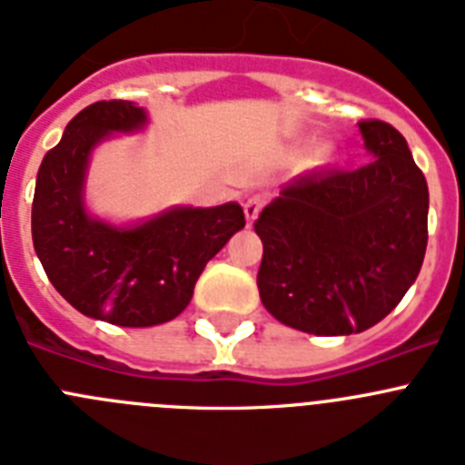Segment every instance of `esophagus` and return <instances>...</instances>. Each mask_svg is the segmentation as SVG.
Instances as JSON below:
<instances>
[{"mask_svg":"<svg viewBox=\"0 0 465 465\" xmlns=\"http://www.w3.org/2000/svg\"><path fill=\"white\" fill-rule=\"evenodd\" d=\"M265 207V197L262 195H252V197H246V203H244V216H246V223L252 225L253 221L258 219V213H261V209Z\"/></svg>","mask_w":465,"mask_h":465,"instance_id":"obj_1","label":"esophagus"}]
</instances>
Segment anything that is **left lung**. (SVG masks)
I'll use <instances>...</instances> for the list:
<instances>
[{
    "mask_svg": "<svg viewBox=\"0 0 465 465\" xmlns=\"http://www.w3.org/2000/svg\"><path fill=\"white\" fill-rule=\"evenodd\" d=\"M359 130L375 155L368 165L298 176L253 225L262 242V305L310 335H351L380 323L424 262V174L396 127L361 121Z\"/></svg>",
    "mask_w": 465,
    "mask_h": 465,
    "instance_id": "left-lung-1",
    "label": "left lung"
}]
</instances>
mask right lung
<instances>
[{"mask_svg":"<svg viewBox=\"0 0 465 465\" xmlns=\"http://www.w3.org/2000/svg\"><path fill=\"white\" fill-rule=\"evenodd\" d=\"M149 125L143 106L94 102L69 121L41 160L32 203V242L55 291L90 319L125 328L172 322L193 298L204 265L244 228L237 203L170 207L116 225L85 207L93 151L111 134Z\"/></svg>","mask_w":465,"mask_h":465,"instance_id":"obj_1","label":"right lung"}]
</instances>
